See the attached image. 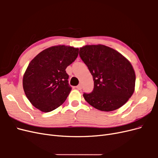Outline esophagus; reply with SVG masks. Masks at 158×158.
Instances as JSON below:
<instances>
[{
	"mask_svg": "<svg viewBox=\"0 0 158 158\" xmlns=\"http://www.w3.org/2000/svg\"><path fill=\"white\" fill-rule=\"evenodd\" d=\"M76 88H77L78 89H82V85H81V84H79V85H77V86H76Z\"/></svg>",
	"mask_w": 158,
	"mask_h": 158,
	"instance_id": "obj_1",
	"label": "esophagus"
}]
</instances>
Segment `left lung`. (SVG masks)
I'll return each mask as SVG.
<instances>
[{
    "label": "left lung",
    "mask_w": 158,
    "mask_h": 158,
    "mask_svg": "<svg viewBox=\"0 0 158 158\" xmlns=\"http://www.w3.org/2000/svg\"><path fill=\"white\" fill-rule=\"evenodd\" d=\"M79 55L94 81L93 92L83 95L85 101L107 112L125 104L135 88V72L129 60L116 50L100 44L81 47Z\"/></svg>",
    "instance_id": "obj_1"
}]
</instances>
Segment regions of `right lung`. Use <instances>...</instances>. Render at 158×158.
<instances>
[{
  "mask_svg": "<svg viewBox=\"0 0 158 158\" xmlns=\"http://www.w3.org/2000/svg\"><path fill=\"white\" fill-rule=\"evenodd\" d=\"M78 51L70 46H52L31 60L22 83L27 98L35 108L47 113L65 102L72 89L65 70L77 58Z\"/></svg>",
  "mask_w": 158,
  "mask_h": 158,
  "instance_id": "obj_1",
  "label": "right lung"
}]
</instances>
